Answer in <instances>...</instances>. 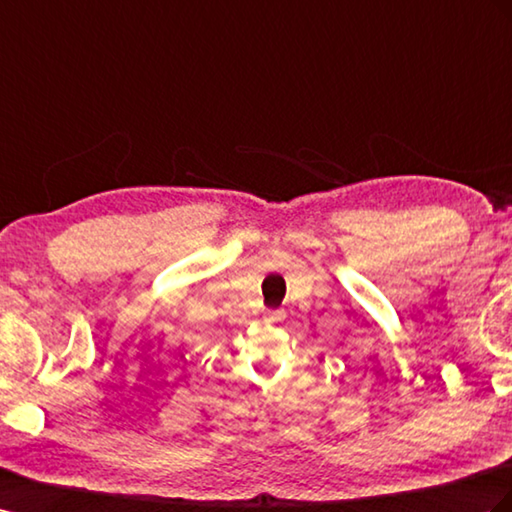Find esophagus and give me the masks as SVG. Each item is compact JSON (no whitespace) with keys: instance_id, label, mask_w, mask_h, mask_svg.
Returning <instances> with one entry per match:
<instances>
[{"instance_id":"1","label":"esophagus","mask_w":512,"mask_h":512,"mask_svg":"<svg viewBox=\"0 0 512 512\" xmlns=\"http://www.w3.org/2000/svg\"><path fill=\"white\" fill-rule=\"evenodd\" d=\"M286 319V312L284 310H269L267 312V321L269 323H282Z\"/></svg>"}]
</instances>
